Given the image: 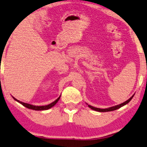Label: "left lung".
Here are the masks:
<instances>
[{"label": "left lung", "instance_id": "obj_1", "mask_svg": "<svg viewBox=\"0 0 147 147\" xmlns=\"http://www.w3.org/2000/svg\"><path fill=\"white\" fill-rule=\"evenodd\" d=\"M134 95L131 96V97L129 98V99H128L127 101H125V102L122 103V104H120V105H117V106H115V107H110V108H108V109H98V108H96V107H92V106L90 105H88V107L90 108V109H92V110H94L96 111H98V112H109V111H115L117 110V109H119V108L122 107L123 106L127 105V103H129V102L130 101V100L132 99Z\"/></svg>", "mask_w": 147, "mask_h": 147}]
</instances>
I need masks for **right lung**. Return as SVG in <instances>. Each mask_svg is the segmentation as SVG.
<instances>
[{
    "label": "right lung",
    "mask_w": 147,
    "mask_h": 147,
    "mask_svg": "<svg viewBox=\"0 0 147 147\" xmlns=\"http://www.w3.org/2000/svg\"><path fill=\"white\" fill-rule=\"evenodd\" d=\"M60 96L58 98H57L56 100H55L54 102H53L52 103L49 104V105H46V106H34V105H29V104H27V103L22 102H20V101H19V100L16 99L15 98H13V99L15 100H16V101H18V102L22 104V105L24 106L25 107L28 108V109H32V110H35V111H44V110H47V109H51V107H53V106H54L55 104H56L57 102H58V100H60Z\"/></svg>",
    "instance_id": "add662e5"
}]
</instances>
